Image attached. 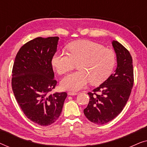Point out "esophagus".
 I'll list each match as a JSON object with an SVG mask.
<instances>
[{
  "instance_id": "34e87169",
  "label": "esophagus",
  "mask_w": 147,
  "mask_h": 147,
  "mask_svg": "<svg viewBox=\"0 0 147 147\" xmlns=\"http://www.w3.org/2000/svg\"><path fill=\"white\" fill-rule=\"evenodd\" d=\"M78 93V92H68V95L69 96H75V95H77Z\"/></svg>"
}]
</instances>
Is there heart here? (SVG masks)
Masks as SVG:
<instances>
[{
	"instance_id": "b5f03b06",
	"label": "heart",
	"mask_w": 147,
	"mask_h": 147,
	"mask_svg": "<svg viewBox=\"0 0 147 147\" xmlns=\"http://www.w3.org/2000/svg\"><path fill=\"white\" fill-rule=\"evenodd\" d=\"M69 53L57 52L51 59V64L59 74H65L78 64L79 71L72 73L61 82L65 90L78 91L90 81L93 85L104 82L110 76L116 64L113 50L104 48L96 42L81 40L68 45Z\"/></svg>"
}]
</instances>
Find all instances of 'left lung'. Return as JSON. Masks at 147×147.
<instances>
[{"label": "left lung", "mask_w": 147, "mask_h": 147, "mask_svg": "<svg viewBox=\"0 0 147 147\" xmlns=\"http://www.w3.org/2000/svg\"><path fill=\"white\" fill-rule=\"evenodd\" d=\"M117 67L105 82L88 92L90 101L84 110L86 117L97 124L111 121L122 111L131 94L134 84L132 58L122 44L113 41Z\"/></svg>", "instance_id": "8db88e82"}]
</instances>
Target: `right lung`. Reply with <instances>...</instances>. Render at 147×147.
<instances>
[{
  "instance_id": "add662e5",
  "label": "right lung",
  "mask_w": 147,
  "mask_h": 147,
  "mask_svg": "<svg viewBox=\"0 0 147 147\" xmlns=\"http://www.w3.org/2000/svg\"><path fill=\"white\" fill-rule=\"evenodd\" d=\"M58 37H37L20 48L12 70L11 86L25 116L40 126H48L59 117L67 94L55 92L51 59Z\"/></svg>"
}]
</instances>
